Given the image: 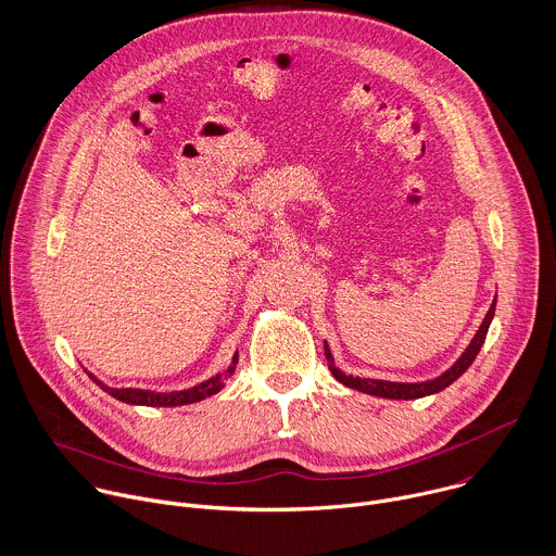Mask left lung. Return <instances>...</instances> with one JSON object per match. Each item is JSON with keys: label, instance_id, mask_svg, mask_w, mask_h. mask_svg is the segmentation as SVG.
<instances>
[{"label": "left lung", "instance_id": "left-lung-1", "mask_svg": "<svg viewBox=\"0 0 556 556\" xmlns=\"http://www.w3.org/2000/svg\"><path fill=\"white\" fill-rule=\"evenodd\" d=\"M493 315H495V300H493L484 321L480 324L476 338L471 340L467 351L460 355V359L447 372H442L440 377H435L431 381H425V383H396V381H381V379H359V377H353V375H344L340 368H336V362H332V355H330L326 344H324V355H326V362H328V368H330L332 377H336L340 383L353 388V390H359V392H366V394H372V396H383V399H403V401L420 399V396L435 394L440 390L450 388L460 375L467 372V368L473 364V359L478 357V353H480V349L486 340V332H489Z\"/></svg>", "mask_w": 556, "mask_h": 556}]
</instances>
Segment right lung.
Listing matches in <instances>:
<instances>
[{
    "mask_svg": "<svg viewBox=\"0 0 556 556\" xmlns=\"http://www.w3.org/2000/svg\"><path fill=\"white\" fill-rule=\"evenodd\" d=\"M237 364H239V353H235L232 364L228 366V370L218 372L216 377H212V379H207V381H203V383H199V386H194V388L179 390V392H151V390H140V388H121V390H118V388L104 386V383L98 381L91 372H87V370H85V372L89 375V379H91L96 386H100L106 394H111V396L123 401V403L147 405V407H177V405L197 403V401H201V399H205V396L216 394L220 388L226 386V381L235 375Z\"/></svg>",
    "mask_w": 556,
    "mask_h": 556,
    "instance_id": "right-lung-1",
    "label": "right lung"
}]
</instances>
